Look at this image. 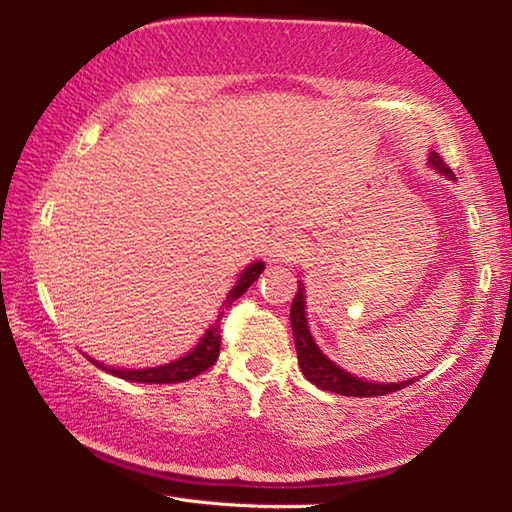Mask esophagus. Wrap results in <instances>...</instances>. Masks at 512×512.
<instances>
[{
    "mask_svg": "<svg viewBox=\"0 0 512 512\" xmlns=\"http://www.w3.org/2000/svg\"><path fill=\"white\" fill-rule=\"evenodd\" d=\"M298 253H300L298 239L289 230H277L271 239V244H268V255H271L275 262H291Z\"/></svg>",
    "mask_w": 512,
    "mask_h": 512,
    "instance_id": "1",
    "label": "esophagus"
}]
</instances>
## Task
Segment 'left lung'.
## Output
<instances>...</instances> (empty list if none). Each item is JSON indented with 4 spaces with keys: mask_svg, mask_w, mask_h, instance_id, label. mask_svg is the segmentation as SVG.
<instances>
[{
    "mask_svg": "<svg viewBox=\"0 0 512 512\" xmlns=\"http://www.w3.org/2000/svg\"><path fill=\"white\" fill-rule=\"evenodd\" d=\"M429 162L433 169H438L440 173H445V176L454 180L452 169L447 167L445 160L440 158L438 153L431 151ZM291 329H293V339H296L298 363H300L302 375H305L311 384L323 388V391L348 395V397H377V395L402 391V388L413 384V381H418V379H409V381H397V384H375V381L352 377L350 372L341 370L336 363L329 361L325 354L316 348V343L309 334L307 318H305V287H302V284H298V293L291 302Z\"/></svg>",
    "mask_w": 512,
    "mask_h": 512,
    "instance_id": "obj_1",
    "label": "left lung"
}]
</instances>
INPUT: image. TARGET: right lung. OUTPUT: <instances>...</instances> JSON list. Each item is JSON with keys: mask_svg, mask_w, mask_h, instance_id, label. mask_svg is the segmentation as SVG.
Instances as JSON below:
<instances>
[{"mask_svg": "<svg viewBox=\"0 0 512 512\" xmlns=\"http://www.w3.org/2000/svg\"><path fill=\"white\" fill-rule=\"evenodd\" d=\"M264 271V264L262 262H255L250 264L244 273H241L239 282L235 284V289L228 293V298H225L223 305H232L237 298L244 296L248 291L250 284H253L259 275ZM223 314V311H221ZM221 314L216 316V323L207 329V334L201 339V343L196 345V348L187 354V357H180L178 361H171V363H164V366L158 368H146V370H117V368H108L103 366V363L94 361V366H99L103 370L112 372V375H117L126 381H137V384H178V381H187L196 375H201L207 368H212L216 359H219V350H221V327H219V320Z\"/></svg>", "mask_w": 512, "mask_h": 512, "instance_id": "1", "label": "right lung"}]
</instances>
